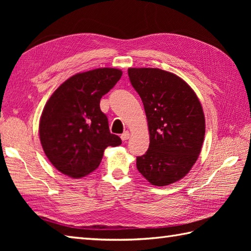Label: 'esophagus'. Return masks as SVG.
Masks as SVG:
<instances>
[{
    "label": "esophagus",
    "mask_w": 251,
    "mask_h": 251,
    "mask_svg": "<svg viewBox=\"0 0 251 251\" xmlns=\"http://www.w3.org/2000/svg\"><path fill=\"white\" fill-rule=\"evenodd\" d=\"M129 136H130V134H129V131H125V132H123V134L121 135V138H122V140L123 141H126V140H128L129 139Z\"/></svg>",
    "instance_id": "obj_1"
}]
</instances>
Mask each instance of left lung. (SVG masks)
<instances>
[{
	"label": "left lung",
	"mask_w": 251,
	"mask_h": 251,
	"mask_svg": "<svg viewBox=\"0 0 251 251\" xmlns=\"http://www.w3.org/2000/svg\"><path fill=\"white\" fill-rule=\"evenodd\" d=\"M128 76L145 106L150 134L137 169L153 185L177 182L197 161L204 141L200 100L182 78L161 69L129 68Z\"/></svg>",
	"instance_id": "1"
}]
</instances>
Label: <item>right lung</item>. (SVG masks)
I'll return each mask as SVG.
<instances>
[{"mask_svg":"<svg viewBox=\"0 0 251 251\" xmlns=\"http://www.w3.org/2000/svg\"><path fill=\"white\" fill-rule=\"evenodd\" d=\"M122 76L114 68L77 73L58 87L47 101L40 120V140L45 155L57 170L82 178L99 166L108 147L121 138L110 132L100 99Z\"/></svg>","mask_w":251,"mask_h":251,"instance_id":"add662e5","label":"right lung"}]
</instances>
